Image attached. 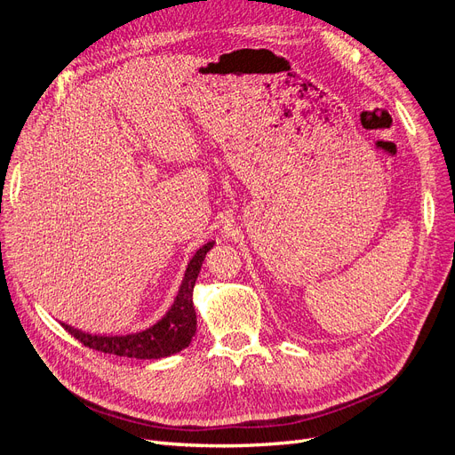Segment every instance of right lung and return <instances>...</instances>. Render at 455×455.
<instances>
[{
    "instance_id": "right-lung-1",
    "label": "right lung",
    "mask_w": 455,
    "mask_h": 455,
    "mask_svg": "<svg viewBox=\"0 0 455 455\" xmlns=\"http://www.w3.org/2000/svg\"><path fill=\"white\" fill-rule=\"evenodd\" d=\"M214 243H207L205 246L196 251V256L190 259L188 268L185 272V280L180 283L177 299L172 306V310L162 317L151 329L126 334V336H91L82 331L72 329L68 324H63L65 331L70 336H75L85 347L95 349L108 355H117L126 358H164L175 355L188 347L192 336L196 334V310H194V285L196 278L202 270V263L207 256V251Z\"/></svg>"
}]
</instances>
